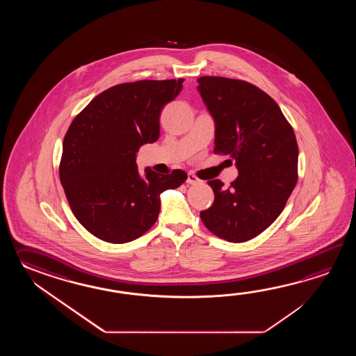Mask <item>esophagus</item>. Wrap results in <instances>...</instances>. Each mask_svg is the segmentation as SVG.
<instances>
[{
    "instance_id": "34e87169",
    "label": "esophagus",
    "mask_w": 356,
    "mask_h": 356,
    "mask_svg": "<svg viewBox=\"0 0 356 356\" xmlns=\"http://www.w3.org/2000/svg\"><path fill=\"white\" fill-rule=\"evenodd\" d=\"M187 183L188 184H198V183H201V181L193 173H188V175H187Z\"/></svg>"
}]
</instances>
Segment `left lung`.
Segmentation results:
<instances>
[{
	"instance_id": "left-lung-1",
	"label": "left lung",
	"mask_w": 356,
	"mask_h": 356,
	"mask_svg": "<svg viewBox=\"0 0 356 356\" xmlns=\"http://www.w3.org/2000/svg\"><path fill=\"white\" fill-rule=\"evenodd\" d=\"M197 90L215 122V152L235 160L238 178L225 188L209 181L215 200L200 212L211 233L242 243L279 218L298 181L294 129L268 94L234 79L202 76Z\"/></svg>"
}]
</instances>
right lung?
Wrapping results in <instances>:
<instances>
[{
	"label": "right lung",
	"instance_id": "add662e5",
	"mask_svg": "<svg viewBox=\"0 0 356 356\" xmlns=\"http://www.w3.org/2000/svg\"><path fill=\"white\" fill-rule=\"evenodd\" d=\"M184 79L120 83L77 114L62 145L60 179L76 219L104 242L145 234L158 220L160 195L178 188L187 173H138L136 155L160 135V113L181 92Z\"/></svg>",
	"mask_w": 356,
	"mask_h": 356
}]
</instances>
